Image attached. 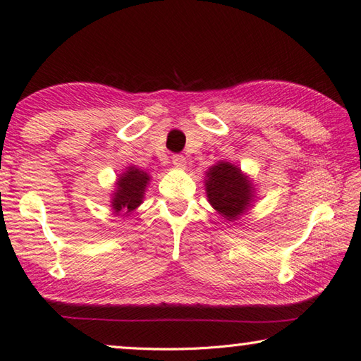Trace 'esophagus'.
<instances>
[{
    "label": "esophagus",
    "instance_id": "obj_1",
    "mask_svg": "<svg viewBox=\"0 0 361 361\" xmlns=\"http://www.w3.org/2000/svg\"><path fill=\"white\" fill-rule=\"evenodd\" d=\"M173 164L176 166H179V168H185L187 160H185V157L182 156V154H174V156H173Z\"/></svg>",
    "mask_w": 361,
    "mask_h": 361
}]
</instances>
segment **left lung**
Returning <instances> with one entry per match:
<instances>
[{"mask_svg": "<svg viewBox=\"0 0 361 361\" xmlns=\"http://www.w3.org/2000/svg\"><path fill=\"white\" fill-rule=\"evenodd\" d=\"M209 202L227 221H235L251 207L254 187L247 176L229 161H218L205 176Z\"/></svg>", "mask_w": 361, "mask_h": 361, "instance_id": "obj_1", "label": "left lung"}]
</instances>
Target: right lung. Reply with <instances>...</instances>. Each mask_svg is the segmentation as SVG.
<instances>
[{
    "mask_svg": "<svg viewBox=\"0 0 361 361\" xmlns=\"http://www.w3.org/2000/svg\"><path fill=\"white\" fill-rule=\"evenodd\" d=\"M149 183V174L135 166H128V170L120 174L116 180V190L114 191L112 205L115 213H128L134 212L140 204L143 202L146 185Z\"/></svg>",
    "mask_w": 361,
    "mask_h": 361,
    "instance_id": "right-lung-1",
    "label": "right lung"
}]
</instances>
